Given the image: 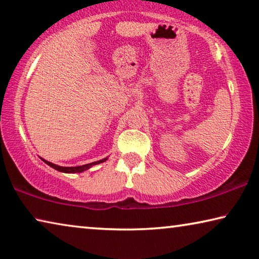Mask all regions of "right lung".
Listing matches in <instances>:
<instances>
[{
	"label": "right lung",
	"instance_id": "add662e5",
	"mask_svg": "<svg viewBox=\"0 0 259 259\" xmlns=\"http://www.w3.org/2000/svg\"><path fill=\"white\" fill-rule=\"evenodd\" d=\"M44 160V159H42ZM107 158L105 159H101L99 161H96V162H91V163H88V165H83V166H78V167H62V166H57L55 163H52L47 161V160H44L45 162L47 163L48 166H51L52 168H54V169L59 170V171H62V173H81V171H84L86 169H89V168H91L94 165H98V163H101V162H105Z\"/></svg>",
	"mask_w": 259,
	"mask_h": 259
}]
</instances>
